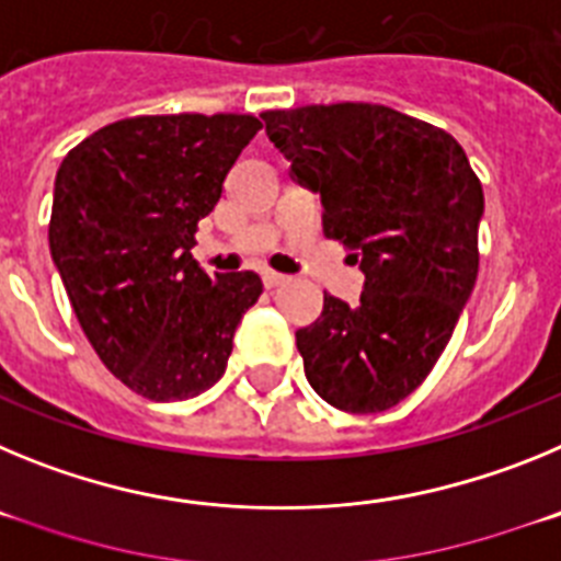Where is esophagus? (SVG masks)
Wrapping results in <instances>:
<instances>
[{"label":"esophagus","mask_w":561,"mask_h":561,"mask_svg":"<svg viewBox=\"0 0 561 561\" xmlns=\"http://www.w3.org/2000/svg\"><path fill=\"white\" fill-rule=\"evenodd\" d=\"M286 280H289V277L280 275V272H272V270L264 272V286H266V289H275V286L286 284Z\"/></svg>","instance_id":"esophagus-1"}]
</instances>
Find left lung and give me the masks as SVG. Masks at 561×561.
I'll list each match as a JSON object with an SVG mask.
<instances>
[{
	"mask_svg": "<svg viewBox=\"0 0 561 561\" xmlns=\"http://www.w3.org/2000/svg\"><path fill=\"white\" fill-rule=\"evenodd\" d=\"M291 176L323 202V232L365 272L359 304L323 297L297 331L306 379L331 408L381 413L435 368L478 280L483 187L444 128L379 103L261 114Z\"/></svg>",
	"mask_w": 561,
	"mask_h": 561,
	"instance_id": "obj_1",
	"label": "left lung"
}]
</instances>
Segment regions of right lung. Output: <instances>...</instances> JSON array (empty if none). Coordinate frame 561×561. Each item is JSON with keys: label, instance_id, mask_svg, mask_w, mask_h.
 <instances>
[{"label": "right lung", "instance_id": "1", "mask_svg": "<svg viewBox=\"0 0 561 561\" xmlns=\"http://www.w3.org/2000/svg\"><path fill=\"white\" fill-rule=\"evenodd\" d=\"M252 114H140L89 134L56 173L49 252L83 334L134 393L182 401L225 376L255 272L210 277L191 255Z\"/></svg>", "mask_w": 561, "mask_h": 561}]
</instances>
